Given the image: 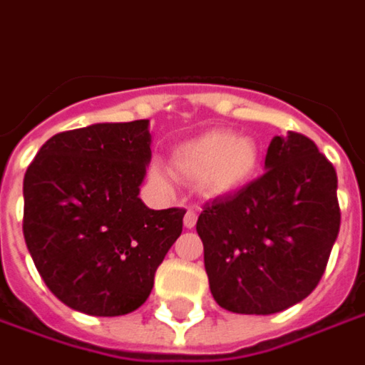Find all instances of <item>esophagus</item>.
Wrapping results in <instances>:
<instances>
[{
  "instance_id": "obj_1",
  "label": "esophagus",
  "mask_w": 365,
  "mask_h": 365,
  "mask_svg": "<svg viewBox=\"0 0 365 365\" xmlns=\"http://www.w3.org/2000/svg\"><path fill=\"white\" fill-rule=\"evenodd\" d=\"M197 212L195 210H187V215H185V228H195L197 225Z\"/></svg>"
}]
</instances>
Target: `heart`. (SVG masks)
I'll return each mask as SVG.
<instances>
[{
  "label": "heart",
  "mask_w": 365,
  "mask_h": 365,
  "mask_svg": "<svg viewBox=\"0 0 365 365\" xmlns=\"http://www.w3.org/2000/svg\"><path fill=\"white\" fill-rule=\"evenodd\" d=\"M168 165L175 177L197 185L207 198H225L240 192L256 177L260 149L250 137L228 129H212L177 145ZM150 175L158 185L167 182L157 168Z\"/></svg>",
  "instance_id": "b5f03b06"
}]
</instances>
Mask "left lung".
<instances>
[{
	"label": "left lung",
	"instance_id": "left-lung-1",
	"mask_svg": "<svg viewBox=\"0 0 365 365\" xmlns=\"http://www.w3.org/2000/svg\"><path fill=\"white\" fill-rule=\"evenodd\" d=\"M262 177L205 205L197 232L216 304L228 312H282L320 282L340 232L338 177L314 140L274 137Z\"/></svg>",
	"mask_w": 365,
	"mask_h": 365
}]
</instances>
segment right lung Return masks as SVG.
I'll list each match as a JSON object with an SVG mask.
<instances>
[{
	"label": "right lung",
	"mask_w": 365,
	"mask_h": 365,
	"mask_svg": "<svg viewBox=\"0 0 365 365\" xmlns=\"http://www.w3.org/2000/svg\"><path fill=\"white\" fill-rule=\"evenodd\" d=\"M149 163V120L140 119L57 133L27 167L25 245L65 306L123 316L149 298L187 212L140 200Z\"/></svg>",
	"instance_id": "add662e5"
}]
</instances>
